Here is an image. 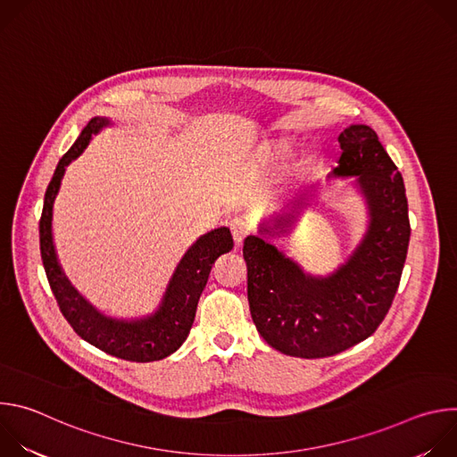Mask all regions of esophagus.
<instances>
[{
    "label": "esophagus",
    "instance_id": "esophagus-1",
    "mask_svg": "<svg viewBox=\"0 0 457 457\" xmlns=\"http://www.w3.org/2000/svg\"><path fill=\"white\" fill-rule=\"evenodd\" d=\"M229 229H231V235H233V240H235L237 245H240L244 242V238L247 237V233H249V226L238 217L229 220Z\"/></svg>",
    "mask_w": 457,
    "mask_h": 457
}]
</instances>
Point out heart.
Returning <instances> with one entry per match:
<instances>
[{"label":"heart","mask_w":457,"mask_h":457,"mask_svg":"<svg viewBox=\"0 0 457 457\" xmlns=\"http://www.w3.org/2000/svg\"><path fill=\"white\" fill-rule=\"evenodd\" d=\"M286 155H287L286 146H277V148L273 150V154H271V161H273V162H280Z\"/></svg>","instance_id":"heart-1"}]
</instances>
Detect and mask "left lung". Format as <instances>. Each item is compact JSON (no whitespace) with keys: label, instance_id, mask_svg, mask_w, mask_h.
<instances>
[{"label":"left lung","instance_id":"obj_1","mask_svg":"<svg viewBox=\"0 0 457 457\" xmlns=\"http://www.w3.org/2000/svg\"><path fill=\"white\" fill-rule=\"evenodd\" d=\"M342 155L331 177H356L369 228L329 277H312L260 237L244 240L247 300L256 329L273 349L296 358L338 354L369 338L393 305L405 266L411 222L405 184L370 126L351 124L338 137ZM296 212L262 226L284 235Z\"/></svg>","mask_w":457,"mask_h":457}]
</instances>
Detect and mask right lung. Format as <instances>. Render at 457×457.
I'll return each instance as SVG.
<instances>
[{"label":"right lung","mask_w":457,"mask_h":457,"mask_svg":"<svg viewBox=\"0 0 457 457\" xmlns=\"http://www.w3.org/2000/svg\"><path fill=\"white\" fill-rule=\"evenodd\" d=\"M108 124L110 120L106 117H94L85 126L72 148L57 162L45 193L39 220L41 260L57 305L78 337L120 360L137 363L157 361L175 353L187 338L212 266L220 254L233 249V237L228 228H219L195 242L180 258L162 302L152 316L139 320H115L90 305L64 277L57 262L52 240V212L64 170L85 152L92 136Z\"/></svg>","instance_id":"1"}]
</instances>
